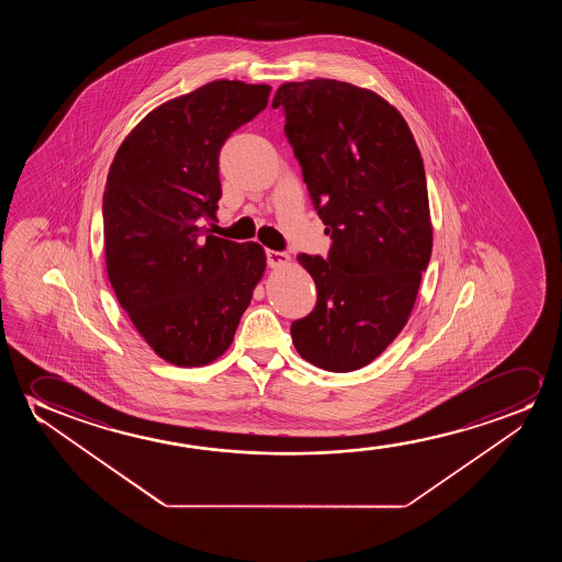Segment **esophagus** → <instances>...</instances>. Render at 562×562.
<instances>
[{"instance_id": "obj_1", "label": "esophagus", "mask_w": 562, "mask_h": 562, "mask_svg": "<svg viewBox=\"0 0 562 562\" xmlns=\"http://www.w3.org/2000/svg\"><path fill=\"white\" fill-rule=\"evenodd\" d=\"M267 262H269V267H272V269L284 267V265L290 262V255L284 254V251H272V249H269L267 251Z\"/></svg>"}]
</instances>
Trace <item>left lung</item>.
I'll return each instance as SVG.
<instances>
[{
    "instance_id": "obj_1",
    "label": "left lung",
    "mask_w": 562,
    "mask_h": 562,
    "mask_svg": "<svg viewBox=\"0 0 562 562\" xmlns=\"http://www.w3.org/2000/svg\"><path fill=\"white\" fill-rule=\"evenodd\" d=\"M282 108L328 257L301 254L316 284L313 313L292 323L305 361L351 372L397 338L430 262L424 162L400 111L378 93L330 78L285 82Z\"/></svg>"
}]
</instances>
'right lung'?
I'll return each instance as SVG.
<instances>
[{"instance_id":"add662e5","label":"right lung","mask_w":562,"mask_h":562,"mask_svg":"<svg viewBox=\"0 0 562 562\" xmlns=\"http://www.w3.org/2000/svg\"><path fill=\"white\" fill-rule=\"evenodd\" d=\"M270 86L215 80L154 109L126 136L103 192L109 282L139 336L177 367L231 347L267 257L209 234L218 154L269 103Z\"/></svg>"}]
</instances>
